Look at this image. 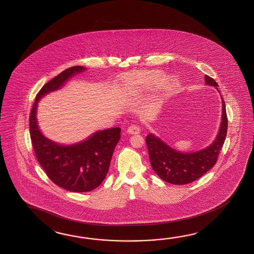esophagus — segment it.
Returning a JSON list of instances; mask_svg holds the SVG:
<instances>
[{
  "mask_svg": "<svg viewBox=\"0 0 254 254\" xmlns=\"http://www.w3.org/2000/svg\"><path fill=\"white\" fill-rule=\"evenodd\" d=\"M127 132L129 134H138V133H140V127L136 125H130L127 129Z\"/></svg>",
  "mask_w": 254,
  "mask_h": 254,
  "instance_id": "obj_1",
  "label": "esophagus"
}]
</instances>
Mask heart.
<instances>
[{"mask_svg": "<svg viewBox=\"0 0 254 254\" xmlns=\"http://www.w3.org/2000/svg\"><path fill=\"white\" fill-rule=\"evenodd\" d=\"M164 73L162 70H140L136 72L128 73L123 77L121 87L123 91L129 94L136 92H144L159 84L161 92L166 94H173L179 86L178 80L174 76H169L166 78L162 77Z\"/></svg>", "mask_w": 254, "mask_h": 254, "instance_id": "heart-1", "label": "heart"}]
</instances>
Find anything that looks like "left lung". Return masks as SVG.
Wrapping results in <instances>:
<instances>
[{
  "instance_id": "1",
  "label": "left lung",
  "mask_w": 254,
  "mask_h": 254,
  "mask_svg": "<svg viewBox=\"0 0 254 254\" xmlns=\"http://www.w3.org/2000/svg\"><path fill=\"white\" fill-rule=\"evenodd\" d=\"M205 84L215 87L218 90V83L209 76L205 75ZM221 103L222 114L218 134L211 144L200 151L182 152L171 147L156 135H147L145 141L151 167L162 181L176 185L190 184L214 166L226 138L228 127L226 108L222 98Z\"/></svg>"
}]
</instances>
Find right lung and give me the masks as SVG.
<instances>
[{"label": "right lung", "mask_w": 254, "mask_h": 254, "mask_svg": "<svg viewBox=\"0 0 254 254\" xmlns=\"http://www.w3.org/2000/svg\"><path fill=\"white\" fill-rule=\"evenodd\" d=\"M84 70L83 66L70 67L44 84L36 95L30 115V134L37 161L53 183L72 192L90 191L103 183L121 138V129L97 130L83 140L64 145L43 134L36 114L42 98L58 91L71 77Z\"/></svg>", "instance_id": "1"}]
</instances>
